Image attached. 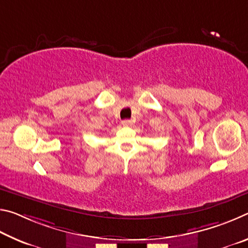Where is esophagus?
Segmentation results:
<instances>
[{
	"instance_id": "esophagus-1",
	"label": "esophagus",
	"mask_w": 248,
	"mask_h": 248,
	"mask_svg": "<svg viewBox=\"0 0 248 248\" xmlns=\"http://www.w3.org/2000/svg\"><path fill=\"white\" fill-rule=\"evenodd\" d=\"M121 124L124 125V127H130V125H132V121L131 120H123V123H121Z\"/></svg>"
}]
</instances>
